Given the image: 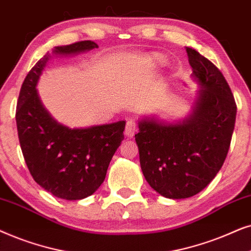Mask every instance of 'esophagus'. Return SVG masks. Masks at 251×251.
<instances>
[{
    "mask_svg": "<svg viewBox=\"0 0 251 251\" xmlns=\"http://www.w3.org/2000/svg\"><path fill=\"white\" fill-rule=\"evenodd\" d=\"M136 128H138V126H136V123L134 120L132 119L127 120V123H126V128H125V135L128 136V138H133L136 132Z\"/></svg>",
    "mask_w": 251,
    "mask_h": 251,
    "instance_id": "34e87169",
    "label": "esophagus"
}]
</instances>
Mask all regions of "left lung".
Returning a JSON list of instances; mask_svg holds the SVG:
<instances>
[{
	"label": "left lung",
	"mask_w": 251,
	"mask_h": 251,
	"mask_svg": "<svg viewBox=\"0 0 251 251\" xmlns=\"http://www.w3.org/2000/svg\"><path fill=\"white\" fill-rule=\"evenodd\" d=\"M186 51L200 86L192 112L175 122L143 117L135 134L147 182L173 200L196 195L212 181L225 162L236 117L222 72L195 49L186 47Z\"/></svg>",
	"instance_id": "8db88e82"
}]
</instances>
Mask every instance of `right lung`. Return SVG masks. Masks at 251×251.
Instances as JSON below:
<instances>
[{
	"instance_id": "1",
	"label": "right lung",
	"mask_w": 251,
	"mask_h": 251,
	"mask_svg": "<svg viewBox=\"0 0 251 251\" xmlns=\"http://www.w3.org/2000/svg\"><path fill=\"white\" fill-rule=\"evenodd\" d=\"M99 48L93 41L59 46L33 66L23 82L16 110L26 165L35 182L58 199L75 201L94 194L104 181L112 156L124 140L125 122L71 128L42 104L39 79L52 56H72Z\"/></svg>"
}]
</instances>
